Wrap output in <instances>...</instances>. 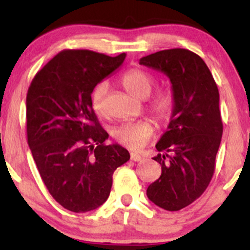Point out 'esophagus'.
Listing matches in <instances>:
<instances>
[{
	"label": "esophagus",
	"instance_id": "esophagus-1",
	"mask_svg": "<svg viewBox=\"0 0 250 250\" xmlns=\"http://www.w3.org/2000/svg\"><path fill=\"white\" fill-rule=\"evenodd\" d=\"M142 159H143V157L141 156V155H139V154H136V153H131L130 154V160H131V161L139 162V161H141Z\"/></svg>",
	"mask_w": 250,
	"mask_h": 250
}]
</instances>
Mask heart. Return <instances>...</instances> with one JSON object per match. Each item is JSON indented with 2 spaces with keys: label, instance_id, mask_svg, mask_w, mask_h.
<instances>
[{
  "label": "heart",
  "instance_id": "heart-1",
  "mask_svg": "<svg viewBox=\"0 0 250 250\" xmlns=\"http://www.w3.org/2000/svg\"><path fill=\"white\" fill-rule=\"evenodd\" d=\"M122 85L130 95L136 99H147L154 88V77L143 69H130L122 77ZM108 85L101 82L94 88L91 93V107L97 115L105 114V96ZM149 111L157 122L166 125L173 117L176 109V97L171 89H163L159 91L148 105ZM154 127L147 120L136 122H125L116 125L111 130V136L117 143L130 149H140L151 139Z\"/></svg>",
  "mask_w": 250,
  "mask_h": 250
}]
</instances>
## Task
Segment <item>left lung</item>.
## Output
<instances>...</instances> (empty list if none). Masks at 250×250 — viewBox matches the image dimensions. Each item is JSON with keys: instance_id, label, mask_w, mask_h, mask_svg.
Returning a JSON list of instances; mask_svg holds the SVG:
<instances>
[{"instance_id": "8db88e82", "label": "left lung", "mask_w": 250, "mask_h": 250, "mask_svg": "<svg viewBox=\"0 0 250 250\" xmlns=\"http://www.w3.org/2000/svg\"><path fill=\"white\" fill-rule=\"evenodd\" d=\"M140 64L165 73L176 97L168 130L156 143L160 154L154 160L161 176L147 196L160 208L177 211L199 199L214 175L223 131L219 89L205 61L188 49L157 51Z\"/></svg>"}]
</instances>
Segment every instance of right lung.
Masks as SVG:
<instances>
[{
  "label": "right lung",
  "mask_w": 250,
  "mask_h": 250,
  "mask_svg": "<svg viewBox=\"0 0 250 250\" xmlns=\"http://www.w3.org/2000/svg\"><path fill=\"white\" fill-rule=\"evenodd\" d=\"M87 49L60 51L37 71L27 94V137L51 196L63 208L87 213L110 194L113 174L130 159L127 149L104 143L108 133L91 107L97 83L122 64Z\"/></svg>",
  "instance_id": "right-lung-1"
}]
</instances>
